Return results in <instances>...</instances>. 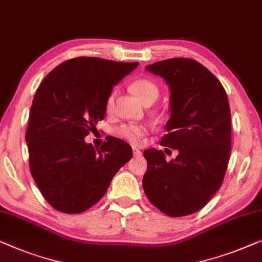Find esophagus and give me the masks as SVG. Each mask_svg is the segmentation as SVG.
Here are the masks:
<instances>
[{"mask_svg": "<svg viewBox=\"0 0 262 262\" xmlns=\"http://www.w3.org/2000/svg\"><path fill=\"white\" fill-rule=\"evenodd\" d=\"M133 154H134V157H140L142 153L139 148H136V147H133Z\"/></svg>", "mask_w": 262, "mask_h": 262, "instance_id": "esophagus-1", "label": "esophagus"}]
</instances>
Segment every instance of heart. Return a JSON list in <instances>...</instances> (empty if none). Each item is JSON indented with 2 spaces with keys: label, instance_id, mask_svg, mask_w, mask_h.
I'll use <instances>...</instances> for the list:
<instances>
[{
  "label": "heart",
  "instance_id": "b5f03b06",
  "mask_svg": "<svg viewBox=\"0 0 262 262\" xmlns=\"http://www.w3.org/2000/svg\"><path fill=\"white\" fill-rule=\"evenodd\" d=\"M130 90L143 104H146V103H154L157 101L158 96H159V88H158L157 84L146 78L134 80L130 84ZM114 101H115V93H112L105 103V109L108 113L112 112ZM115 132L117 135H120L121 138L127 140V141L132 143H139L146 134V128L140 126V124L124 123L117 127Z\"/></svg>",
  "mask_w": 262,
  "mask_h": 262
}]
</instances>
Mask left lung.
I'll use <instances>...</instances> for the list:
<instances>
[{"label": "left lung", "mask_w": 262, "mask_h": 262, "mask_svg": "<svg viewBox=\"0 0 262 262\" xmlns=\"http://www.w3.org/2000/svg\"><path fill=\"white\" fill-rule=\"evenodd\" d=\"M169 88L167 134L161 145L178 150L166 161L163 150L146 149L142 186L150 203L167 216L198 211L222 185L230 158L229 102L220 80L193 59L172 58L146 66Z\"/></svg>", "instance_id": "8db88e82"}]
</instances>
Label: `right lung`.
<instances>
[{
    "label": "right lung",
    "instance_id": "obj_1",
    "mask_svg": "<svg viewBox=\"0 0 262 262\" xmlns=\"http://www.w3.org/2000/svg\"><path fill=\"white\" fill-rule=\"evenodd\" d=\"M138 65L73 58L53 69L36 90L26 132L29 168L40 192L58 211L91 208L132 159V147L121 139L95 148L84 138L104 119L113 88Z\"/></svg>",
    "mask_w": 262,
    "mask_h": 262
}]
</instances>
